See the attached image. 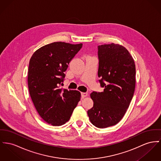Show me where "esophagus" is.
<instances>
[{"label": "esophagus", "mask_w": 161, "mask_h": 161, "mask_svg": "<svg viewBox=\"0 0 161 161\" xmlns=\"http://www.w3.org/2000/svg\"><path fill=\"white\" fill-rule=\"evenodd\" d=\"M81 96H82V97H86L88 96V93H84V92H82V93H81Z\"/></svg>", "instance_id": "esophagus-1"}]
</instances>
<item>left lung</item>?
I'll list each match as a JSON object with an SVG mask.
<instances>
[{"mask_svg":"<svg viewBox=\"0 0 161 161\" xmlns=\"http://www.w3.org/2000/svg\"><path fill=\"white\" fill-rule=\"evenodd\" d=\"M97 48V75L104 90L90 94L93 107L87 114L94 126L106 128L117 124L129 106L136 86V65L128 51L120 44H103Z\"/></svg>","mask_w":161,"mask_h":161,"instance_id":"left-lung-1","label":"left lung"}]
</instances>
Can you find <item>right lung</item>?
I'll return each instance as SVG.
<instances>
[{"instance_id":"right-lung-1","label":"right lung","mask_w":161,"mask_h":161,"mask_svg":"<svg viewBox=\"0 0 161 161\" xmlns=\"http://www.w3.org/2000/svg\"><path fill=\"white\" fill-rule=\"evenodd\" d=\"M82 47L54 42L37 49L31 58L28 86L33 103L40 116L53 126L67 122L80 99L77 90L60 88L68 64Z\"/></svg>"}]
</instances>
